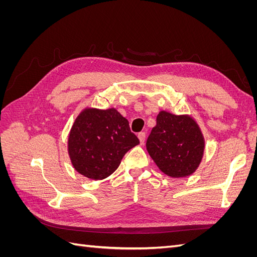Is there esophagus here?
Masks as SVG:
<instances>
[{
  "label": "esophagus",
  "mask_w": 257,
  "mask_h": 257,
  "mask_svg": "<svg viewBox=\"0 0 257 257\" xmlns=\"http://www.w3.org/2000/svg\"><path fill=\"white\" fill-rule=\"evenodd\" d=\"M138 138H139V142H141L142 145L145 144V139H146V133L145 132H141V133L138 134Z\"/></svg>",
  "instance_id": "34e87169"
}]
</instances>
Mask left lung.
<instances>
[{"label": "left lung", "mask_w": 257, "mask_h": 257, "mask_svg": "<svg viewBox=\"0 0 257 257\" xmlns=\"http://www.w3.org/2000/svg\"><path fill=\"white\" fill-rule=\"evenodd\" d=\"M147 150L165 175H192L203 159L205 141L197 123L189 115L161 111L147 139Z\"/></svg>", "instance_id": "8db88e82"}]
</instances>
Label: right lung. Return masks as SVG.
<instances>
[{
	"mask_svg": "<svg viewBox=\"0 0 257 257\" xmlns=\"http://www.w3.org/2000/svg\"><path fill=\"white\" fill-rule=\"evenodd\" d=\"M139 144L128 121L114 108H87L77 116L68 136V154L82 176L102 180L119 167L130 149Z\"/></svg>",
	"mask_w": 257,
	"mask_h": 257,
	"instance_id": "1",
	"label": "right lung"
}]
</instances>
